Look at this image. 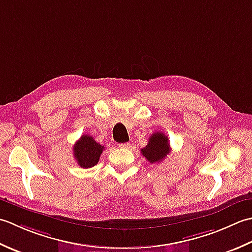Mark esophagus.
<instances>
[{"mask_svg":"<svg viewBox=\"0 0 252 252\" xmlns=\"http://www.w3.org/2000/svg\"><path fill=\"white\" fill-rule=\"evenodd\" d=\"M120 147H121V148H123V149H128V148L130 147V143H128V142H125V143H121Z\"/></svg>","mask_w":252,"mask_h":252,"instance_id":"obj_1","label":"esophagus"}]
</instances>
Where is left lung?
<instances>
[{
    "label": "left lung",
    "instance_id": "1",
    "mask_svg": "<svg viewBox=\"0 0 252 252\" xmlns=\"http://www.w3.org/2000/svg\"><path fill=\"white\" fill-rule=\"evenodd\" d=\"M171 151L168 138L165 133L156 131L149 138L148 145L141 149V155L151 164L163 161Z\"/></svg>",
    "mask_w": 252,
    "mask_h": 252
}]
</instances>
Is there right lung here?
<instances>
[{"instance_id": "obj_1", "label": "right lung", "mask_w": 252, "mask_h": 252, "mask_svg": "<svg viewBox=\"0 0 252 252\" xmlns=\"http://www.w3.org/2000/svg\"><path fill=\"white\" fill-rule=\"evenodd\" d=\"M74 157L78 165L83 168L94 167L99 162L104 147L97 143L89 135H83L74 145Z\"/></svg>"}]
</instances>
